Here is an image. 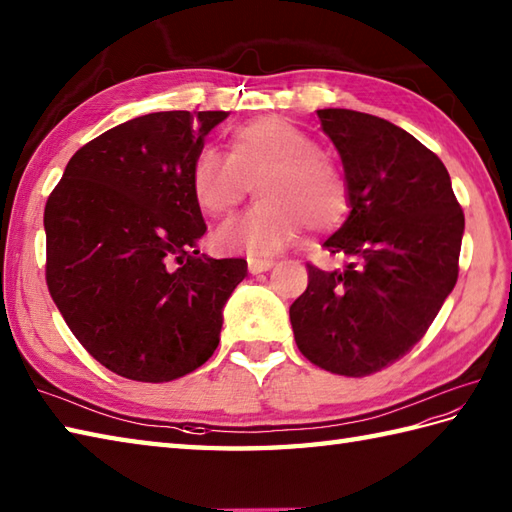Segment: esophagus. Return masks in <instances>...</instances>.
<instances>
[{"label": "esophagus", "instance_id": "obj_1", "mask_svg": "<svg viewBox=\"0 0 512 512\" xmlns=\"http://www.w3.org/2000/svg\"><path fill=\"white\" fill-rule=\"evenodd\" d=\"M274 265H276L274 258H258V256L247 258V267H249V271H252V274H263V271L271 269Z\"/></svg>", "mask_w": 512, "mask_h": 512}]
</instances>
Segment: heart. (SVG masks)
I'll use <instances>...</instances> for the list:
<instances>
[{"mask_svg": "<svg viewBox=\"0 0 512 512\" xmlns=\"http://www.w3.org/2000/svg\"><path fill=\"white\" fill-rule=\"evenodd\" d=\"M249 181H258L260 203L218 229V247L274 254L305 223L327 229L347 210L344 174L311 134L287 119L263 117L238 128L227 141V156L214 148L196 152L190 190L203 214L218 218L232 212Z\"/></svg>", "mask_w": 512, "mask_h": 512, "instance_id": "b5f03b06", "label": "heart"}]
</instances>
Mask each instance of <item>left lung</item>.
<instances>
[{
    "mask_svg": "<svg viewBox=\"0 0 512 512\" xmlns=\"http://www.w3.org/2000/svg\"><path fill=\"white\" fill-rule=\"evenodd\" d=\"M318 117L351 207L322 247L347 265H307L309 285L289 318L309 362L362 378L398 362L431 327L457 283L464 212L444 163L406 130L356 110Z\"/></svg>",
    "mask_w": 512,
    "mask_h": 512,
    "instance_id": "8db88e82",
    "label": "left lung"
}]
</instances>
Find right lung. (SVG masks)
Returning a JSON list of instances; mask_svg holds the SVG:
<instances>
[{"label":"right lung","instance_id":"add662e5","mask_svg":"<svg viewBox=\"0 0 512 512\" xmlns=\"http://www.w3.org/2000/svg\"><path fill=\"white\" fill-rule=\"evenodd\" d=\"M223 110L152 112L92 139L50 192L46 283L92 358L121 378L170 382L212 358L243 258L196 249L207 232L190 168Z\"/></svg>","mask_w":512,"mask_h":512}]
</instances>
